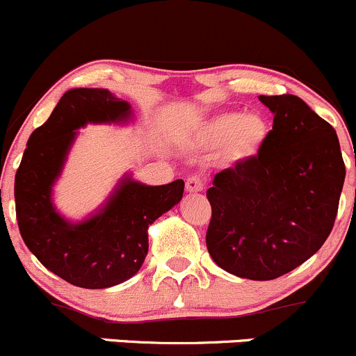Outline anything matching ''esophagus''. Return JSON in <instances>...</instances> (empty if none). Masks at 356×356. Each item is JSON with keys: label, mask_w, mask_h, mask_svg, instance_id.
<instances>
[{"label": "esophagus", "mask_w": 356, "mask_h": 356, "mask_svg": "<svg viewBox=\"0 0 356 356\" xmlns=\"http://www.w3.org/2000/svg\"><path fill=\"white\" fill-rule=\"evenodd\" d=\"M185 188L186 192H200L204 188V179L199 175H192V177L186 178Z\"/></svg>", "instance_id": "34e87169"}]
</instances>
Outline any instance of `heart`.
<instances>
[{
    "label": "heart",
    "instance_id": "obj_1",
    "mask_svg": "<svg viewBox=\"0 0 356 356\" xmlns=\"http://www.w3.org/2000/svg\"><path fill=\"white\" fill-rule=\"evenodd\" d=\"M268 133L270 126L261 115L223 112L204 124L200 140L206 147H221L220 161L225 166H238L258 157Z\"/></svg>",
    "mask_w": 356,
    "mask_h": 356
}]
</instances>
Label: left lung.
I'll return each instance as SVG.
<instances>
[{
	"instance_id": "1",
	"label": "left lung",
	"mask_w": 356,
	"mask_h": 356,
	"mask_svg": "<svg viewBox=\"0 0 356 356\" xmlns=\"http://www.w3.org/2000/svg\"><path fill=\"white\" fill-rule=\"evenodd\" d=\"M273 128L258 157L227 168L206 192V245L228 273L273 280L312 258L329 237L343 190L336 129L296 95H261Z\"/></svg>"
}]
</instances>
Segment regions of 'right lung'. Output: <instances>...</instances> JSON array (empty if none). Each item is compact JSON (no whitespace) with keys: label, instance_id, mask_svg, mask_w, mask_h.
Masks as SVG:
<instances>
[{"label":"right lung","instance_id":"1","mask_svg":"<svg viewBox=\"0 0 356 356\" xmlns=\"http://www.w3.org/2000/svg\"><path fill=\"white\" fill-rule=\"evenodd\" d=\"M128 118L129 104L111 91L69 90L48 121L29 136L15 175V213L24 242L41 265L84 289H105L135 275L149 251V225L183 197V179L147 186L128 178L102 213L84 223L70 225L55 213L51 185L62 170L74 129L86 122Z\"/></svg>","mask_w":356,"mask_h":356}]
</instances>
